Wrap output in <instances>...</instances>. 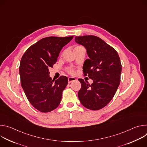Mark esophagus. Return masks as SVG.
I'll use <instances>...</instances> for the list:
<instances>
[{
    "mask_svg": "<svg viewBox=\"0 0 147 147\" xmlns=\"http://www.w3.org/2000/svg\"><path fill=\"white\" fill-rule=\"evenodd\" d=\"M76 78L75 77H69V78H68V82H69V83H71V82L74 81H76Z\"/></svg>",
    "mask_w": 147,
    "mask_h": 147,
    "instance_id": "obj_1",
    "label": "esophagus"
}]
</instances>
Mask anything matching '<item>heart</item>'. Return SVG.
<instances>
[{"label": "heart", "mask_w": 147, "mask_h": 147, "mask_svg": "<svg viewBox=\"0 0 147 147\" xmlns=\"http://www.w3.org/2000/svg\"><path fill=\"white\" fill-rule=\"evenodd\" d=\"M69 72L70 73V74H73L74 73V71L72 70V69H70L69 70Z\"/></svg>", "instance_id": "heart-1"}]
</instances>
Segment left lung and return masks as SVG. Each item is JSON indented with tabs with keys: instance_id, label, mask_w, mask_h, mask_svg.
I'll use <instances>...</instances> for the list:
<instances>
[{
	"instance_id": "left-lung-1",
	"label": "left lung",
	"mask_w": 147,
	"mask_h": 147,
	"mask_svg": "<svg viewBox=\"0 0 147 147\" xmlns=\"http://www.w3.org/2000/svg\"><path fill=\"white\" fill-rule=\"evenodd\" d=\"M75 41L84 47L89 59L83 65L85 76L93 80L91 84L80 78L81 87L78 92L82 105L96 111L107 106L120 84L121 65L116 50L98 36H76Z\"/></svg>"
}]
</instances>
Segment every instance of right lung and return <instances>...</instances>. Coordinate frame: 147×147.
<instances>
[{"label":"right lung","mask_w":147,"mask_h":147,"mask_svg":"<svg viewBox=\"0 0 147 147\" xmlns=\"http://www.w3.org/2000/svg\"><path fill=\"white\" fill-rule=\"evenodd\" d=\"M73 38L49 36L41 39L26 51L21 60L19 73L22 87L29 102L40 112H51L60 103L68 78L61 76L52 80L49 69L56 62L63 47Z\"/></svg>","instance_id":"obj_1"}]
</instances>
